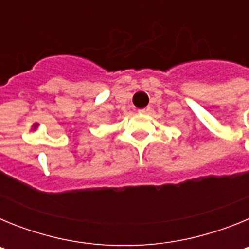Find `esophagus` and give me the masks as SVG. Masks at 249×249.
I'll use <instances>...</instances> for the list:
<instances>
[{
  "instance_id": "34e87169",
  "label": "esophagus",
  "mask_w": 249,
  "mask_h": 249,
  "mask_svg": "<svg viewBox=\"0 0 249 249\" xmlns=\"http://www.w3.org/2000/svg\"><path fill=\"white\" fill-rule=\"evenodd\" d=\"M149 111V108L148 107H147V108H142V109H138V112H140V113H147V112Z\"/></svg>"
}]
</instances>
